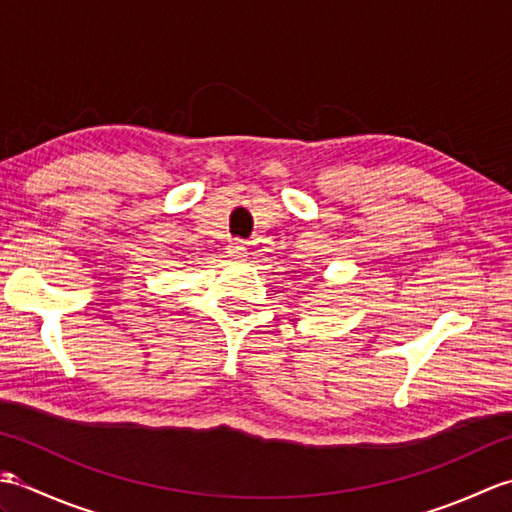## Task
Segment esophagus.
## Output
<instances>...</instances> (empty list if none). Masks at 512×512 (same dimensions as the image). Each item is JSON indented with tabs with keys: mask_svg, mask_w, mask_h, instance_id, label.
<instances>
[{
	"mask_svg": "<svg viewBox=\"0 0 512 512\" xmlns=\"http://www.w3.org/2000/svg\"><path fill=\"white\" fill-rule=\"evenodd\" d=\"M226 253L231 255V257H235V259H242V257H246V246H244V242H239V239H235V242H231L226 246Z\"/></svg>",
	"mask_w": 512,
	"mask_h": 512,
	"instance_id": "34e87169",
	"label": "esophagus"
}]
</instances>
